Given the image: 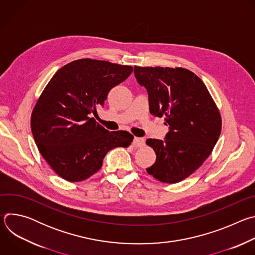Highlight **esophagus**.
<instances>
[{"mask_svg":"<svg viewBox=\"0 0 255 255\" xmlns=\"http://www.w3.org/2000/svg\"><path fill=\"white\" fill-rule=\"evenodd\" d=\"M144 144H145V140L143 138L135 137L133 140V145L136 147H142V146H144Z\"/></svg>","mask_w":255,"mask_h":255,"instance_id":"1","label":"esophagus"}]
</instances>
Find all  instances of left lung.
Segmentation results:
<instances>
[{"label":"left lung","mask_w":255,"mask_h":255,"mask_svg":"<svg viewBox=\"0 0 255 255\" xmlns=\"http://www.w3.org/2000/svg\"><path fill=\"white\" fill-rule=\"evenodd\" d=\"M137 83L148 94L149 110L164 117V140L147 139L156 160L147 172L175 184L191 175L211 154L221 133L220 113L204 83L186 68L134 66Z\"/></svg>","instance_id":"left-lung-1"}]
</instances>
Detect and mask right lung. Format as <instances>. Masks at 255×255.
<instances>
[{"label":"right lung","mask_w":255,"mask_h":255,"mask_svg":"<svg viewBox=\"0 0 255 255\" xmlns=\"http://www.w3.org/2000/svg\"><path fill=\"white\" fill-rule=\"evenodd\" d=\"M132 71V66L85 58L55 72L36 103L31 130L41 155L59 176L84 180L102 167L111 149L131 144L132 134L110 132L91 116Z\"/></svg>","instance_id":"right-lung-1"}]
</instances>
